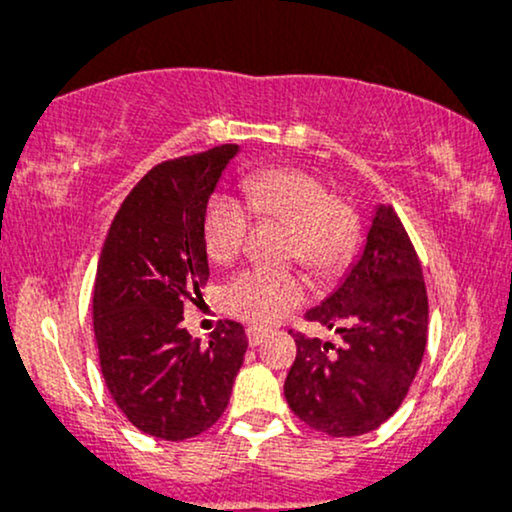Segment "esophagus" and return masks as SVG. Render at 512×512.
Masks as SVG:
<instances>
[{
    "label": "esophagus",
    "instance_id": "esophagus-1",
    "mask_svg": "<svg viewBox=\"0 0 512 512\" xmlns=\"http://www.w3.org/2000/svg\"><path fill=\"white\" fill-rule=\"evenodd\" d=\"M266 330L263 328H256V326H251V328H246V338H249V345L251 347H256V345H261L263 340H266Z\"/></svg>",
    "mask_w": 512,
    "mask_h": 512
}]
</instances>
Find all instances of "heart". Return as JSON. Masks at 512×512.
<instances>
[{
  "mask_svg": "<svg viewBox=\"0 0 512 512\" xmlns=\"http://www.w3.org/2000/svg\"><path fill=\"white\" fill-rule=\"evenodd\" d=\"M246 203L213 194L203 210V249L213 263H230L242 251L251 209L261 220L290 225L287 258L318 278H330L350 263L359 242V215L335 198L321 179L297 167H268L246 174ZM250 208L246 209L245 206ZM304 299V282L292 273L246 268L222 287V306L244 321L268 326Z\"/></svg>",
  "mask_w": 512,
  "mask_h": 512,
  "instance_id": "1",
  "label": "heart"
}]
</instances>
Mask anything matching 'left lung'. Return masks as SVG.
<instances>
[{
	"label": "left lung",
	"instance_id": "obj_1",
	"mask_svg": "<svg viewBox=\"0 0 512 512\" xmlns=\"http://www.w3.org/2000/svg\"><path fill=\"white\" fill-rule=\"evenodd\" d=\"M306 318L335 330L342 345L294 333L287 405L328 436L378 429L405 400L429 333L422 263L393 206L376 208L362 256Z\"/></svg>",
	"mask_w": 512,
	"mask_h": 512
}]
</instances>
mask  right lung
<instances>
[{
  "label": "right lung",
  "mask_w": 512,
  "mask_h": 512,
  "mask_svg": "<svg viewBox=\"0 0 512 512\" xmlns=\"http://www.w3.org/2000/svg\"><path fill=\"white\" fill-rule=\"evenodd\" d=\"M239 146L155 165L124 198L98 261L93 328L110 395L131 424L162 441L210 429L230 402L249 347L225 321L206 345L182 326L208 282L203 210Z\"/></svg>",
  "instance_id": "add662e5"
}]
</instances>
